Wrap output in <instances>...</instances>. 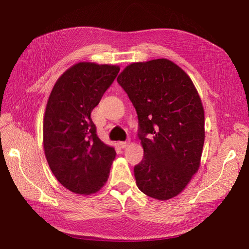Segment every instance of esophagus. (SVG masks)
<instances>
[{
    "label": "esophagus",
    "mask_w": 249,
    "mask_h": 249,
    "mask_svg": "<svg viewBox=\"0 0 249 249\" xmlns=\"http://www.w3.org/2000/svg\"><path fill=\"white\" fill-rule=\"evenodd\" d=\"M128 144H130V141H125V142H119V146L122 148H125L128 146Z\"/></svg>",
    "instance_id": "esophagus-1"
}]
</instances>
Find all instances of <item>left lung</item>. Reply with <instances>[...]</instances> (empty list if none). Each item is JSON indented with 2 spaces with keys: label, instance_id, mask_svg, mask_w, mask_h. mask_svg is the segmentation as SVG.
I'll return each mask as SVG.
<instances>
[{
  "label": "left lung",
  "instance_id": "left-lung-1",
  "mask_svg": "<svg viewBox=\"0 0 249 249\" xmlns=\"http://www.w3.org/2000/svg\"><path fill=\"white\" fill-rule=\"evenodd\" d=\"M117 82L138 114L144 157L134 168L137 186L153 199H172L200 168L205 116L199 92L168 58L128 65Z\"/></svg>",
  "mask_w": 249,
  "mask_h": 249
}]
</instances>
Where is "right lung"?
Masks as SVG:
<instances>
[{"label":"right lung","instance_id":"right-lung-1","mask_svg":"<svg viewBox=\"0 0 249 249\" xmlns=\"http://www.w3.org/2000/svg\"><path fill=\"white\" fill-rule=\"evenodd\" d=\"M119 70L117 65L79 62L58 77L49 95L44 153L57 181L75 194H96L109 178L116 152L99 139L90 113Z\"/></svg>","mask_w":249,"mask_h":249}]
</instances>
